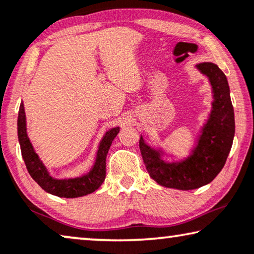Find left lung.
I'll list each match as a JSON object with an SVG mask.
<instances>
[{"mask_svg":"<svg viewBox=\"0 0 254 254\" xmlns=\"http://www.w3.org/2000/svg\"><path fill=\"white\" fill-rule=\"evenodd\" d=\"M194 67L208 79L213 102L190 153L178 158L164 146H152L142 135L139 137V150L149 175L166 188L192 190L208 185L225 166L233 145L235 116L225 73L213 63H200Z\"/></svg>","mask_w":254,"mask_h":254,"instance_id":"1","label":"left lung"}]
</instances>
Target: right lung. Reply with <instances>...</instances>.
I'll return each instance as SVG.
<instances>
[{
  "mask_svg": "<svg viewBox=\"0 0 254 254\" xmlns=\"http://www.w3.org/2000/svg\"><path fill=\"white\" fill-rule=\"evenodd\" d=\"M18 141H19L21 156L32 179L46 191L54 196L62 198H78L87 196L100 188L105 180V160L112 141L118 135L120 127H113L106 130L98 144L96 156L90 170L80 176L58 179L50 174L39 154L36 153L27 134L26 115L24 103H20L18 112Z\"/></svg>",
  "mask_w": 254,
  "mask_h": 254,
  "instance_id": "1",
  "label": "right lung"
}]
</instances>
